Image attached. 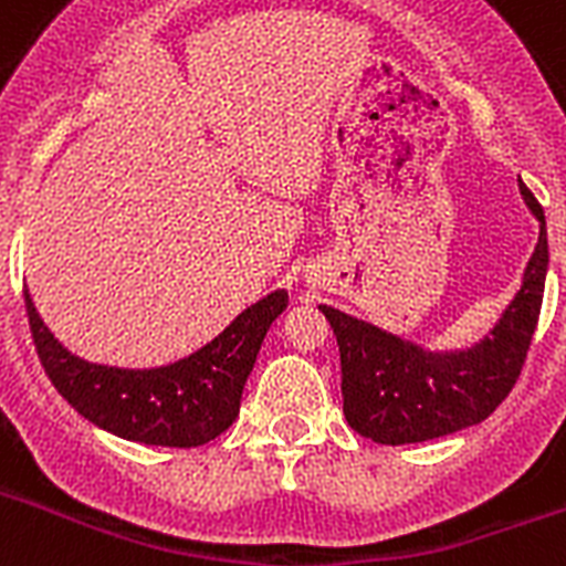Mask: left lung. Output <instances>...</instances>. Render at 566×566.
Listing matches in <instances>:
<instances>
[{"label": "left lung", "instance_id": "8db88e82", "mask_svg": "<svg viewBox=\"0 0 566 566\" xmlns=\"http://www.w3.org/2000/svg\"><path fill=\"white\" fill-rule=\"evenodd\" d=\"M538 221V243L522 289L479 343L431 352L399 334L319 306L332 323L343 368V413L354 431L379 444H411L479 424L513 391L542 314L549 249L542 203L518 181Z\"/></svg>", "mask_w": 566, "mask_h": 566}]
</instances>
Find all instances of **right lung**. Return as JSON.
Instances as JSON below:
<instances>
[{
	"label": "right lung",
	"instance_id": "add662e5",
	"mask_svg": "<svg viewBox=\"0 0 566 566\" xmlns=\"http://www.w3.org/2000/svg\"><path fill=\"white\" fill-rule=\"evenodd\" d=\"M286 306V289H277L178 363L115 368L67 352L44 326L24 289L33 343L56 391L102 431L161 448H198L227 431L240 411V394L263 337Z\"/></svg>",
	"mask_w": 566,
	"mask_h": 566
}]
</instances>
